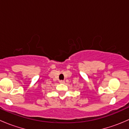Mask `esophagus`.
<instances>
[{
  "mask_svg": "<svg viewBox=\"0 0 129 129\" xmlns=\"http://www.w3.org/2000/svg\"><path fill=\"white\" fill-rule=\"evenodd\" d=\"M59 82L60 83V84H64L65 81H64V80H60Z\"/></svg>",
  "mask_w": 129,
  "mask_h": 129,
  "instance_id": "1",
  "label": "esophagus"
}]
</instances>
